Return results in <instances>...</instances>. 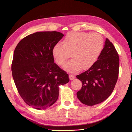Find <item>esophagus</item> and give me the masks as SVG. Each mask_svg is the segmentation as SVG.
I'll use <instances>...</instances> for the list:
<instances>
[{"label": "esophagus", "instance_id": "esophagus-1", "mask_svg": "<svg viewBox=\"0 0 132 132\" xmlns=\"http://www.w3.org/2000/svg\"><path fill=\"white\" fill-rule=\"evenodd\" d=\"M74 78H75V77H74V75H72V74H70L69 75V79L70 80H73Z\"/></svg>", "mask_w": 132, "mask_h": 132}]
</instances>
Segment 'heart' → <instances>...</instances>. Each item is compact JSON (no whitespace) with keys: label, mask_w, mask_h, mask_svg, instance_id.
I'll return each instance as SVG.
<instances>
[{"label":"heart","mask_w":132,"mask_h":132,"mask_svg":"<svg viewBox=\"0 0 132 132\" xmlns=\"http://www.w3.org/2000/svg\"><path fill=\"white\" fill-rule=\"evenodd\" d=\"M104 46L103 36L97 33L72 31L64 37L63 44L57 43L52 53L58 65L62 66L70 57L72 60L64 66L65 70L75 72L87 70L99 60Z\"/></svg>","instance_id":"obj_1"}]
</instances>
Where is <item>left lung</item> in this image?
<instances>
[{
	"label": "left lung",
	"instance_id": "8db88e82",
	"mask_svg": "<svg viewBox=\"0 0 132 132\" xmlns=\"http://www.w3.org/2000/svg\"><path fill=\"white\" fill-rule=\"evenodd\" d=\"M119 57L113 44L106 38L103 52L94 65L77 78L82 83L78 99L92 106L105 100L113 92L119 76Z\"/></svg>",
	"mask_w": 132,
	"mask_h": 132
}]
</instances>
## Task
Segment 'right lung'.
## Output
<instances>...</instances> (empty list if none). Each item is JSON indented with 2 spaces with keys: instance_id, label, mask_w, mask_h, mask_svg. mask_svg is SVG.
I'll list each match as a JSON object with an SVG mask.
<instances>
[{
  "instance_id": "right-lung-1",
  "label": "right lung",
  "mask_w": 132,
  "mask_h": 132,
  "mask_svg": "<svg viewBox=\"0 0 132 132\" xmlns=\"http://www.w3.org/2000/svg\"><path fill=\"white\" fill-rule=\"evenodd\" d=\"M64 35L38 32L26 36L17 45L11 66L19 94L28 105L45 109L58 99L59 86L69 82V75L54 62L53 47Z\"/></svg>"
}]
</instances>
